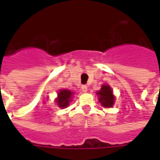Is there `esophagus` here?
I'll return each instance as SVG.
<instances>
[{"mask_svg": "<svg viewBox=\"0 0 160 160\" xmlns=\"http://www.w3.org/2000/svg\"><path fill=\"white\" fill-rule=\"evenodd\" d=\"M82 91H83V92H86L88 91L87 86H86V85H82Z\"/></svg>", "mask_w": 160, "mask_h": 160, "instance_id": "34e87169", "label": "esophagus"}]
</instances>
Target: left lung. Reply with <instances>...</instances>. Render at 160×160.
<instances>
[{"label":"left lung","mask_w":160,"mask_h":160,"mask_svg":"<svg viewBox=\"0 0 160 160\" xmlns=\"http://www.w3.org/2000/svg\"><path fill=\"white\" fill-rule=\"evenodd\" d=\"M97 94L100 97L99 101L103 107L110 108L113 106L115 97L112 93V90L108 85L106 84L102 85V89L100 90V92H97Z\"/></svg>","instance_id":"1"}]
</instances>
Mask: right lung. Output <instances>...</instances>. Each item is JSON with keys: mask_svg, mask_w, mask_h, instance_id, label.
Returning a JSON list of instances; mask_svg holds the SVG:
<instances>
[{"mask_svg": "<svg viewBox=\"0 0 160 160\" xmlns=\"http://www.w3.org/2000/svg\"><path fill=\"white\" fill-rule=\"evenodd\" d=\"M73 92L69 90H61L58 94V107L66 108L69 105V102H71V97Z\"/></svg>", "mask_w": 160, "mask_h": 160, "instance_id": "obj_1", "label": "right lung"}]
</instances>
